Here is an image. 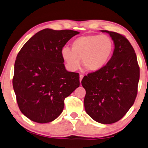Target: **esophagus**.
I'll use <instances>...</instances> for the list:
<instances>
[{
    "instance_id": "34e87169",
    "label": "esophagus",
    "mask_w": 148,
    "mask_h": 148,
    "mask_svg": "<svg viewBox=\"0 0 148 148\" xmlns=\"http://www.w3.org/2000/svg\"><path fill=\"white\" fill-rule=\"evenodd\" d=\"M83 77H84V76L82 75V74H80V82H81L82 79V78H83Z\"/></svg>"
}]
</instances>
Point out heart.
I'll return each mask as SVG.
<instances>
[{
  "instance_id": "1",
  "label": "heart",
  "mask_w": 148,
  "mask_h": 148,
  "mask_svg": "<svg viewBox=\"0 0 148 148\" xmlns=\"http://www.w3.org/2000/svg\"><path fill=\"white\" fill-rule=\"evenodd\" d=\"M113 49V40L108 35L88 34L74 39L71 44V49L63 48L61 56L71 70L79 68L82 60L86 70L96 72L106 66Z\"/></svg>"
}]
</instances>
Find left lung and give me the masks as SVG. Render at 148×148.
<instances>
[{
  "label": "left lung",
  "instance_id": "8db88e82",
  "mask_svg": "<svg viewBox=\"0 0 148 148\" xmlns=\"http://www.w3.org/2000/svg\"><path fill=\"white\" fill-rule=\"evenodd\" d=\"M110 34L114 43L112 58L103 68L84 76L82 85L86 90L85 111L101 124L119 121L133 105L137 94L139 67L133 47L123 35Z\"/></svg>",
  "mask_w": 148,
  "mask_h": 148
}]
</instances>
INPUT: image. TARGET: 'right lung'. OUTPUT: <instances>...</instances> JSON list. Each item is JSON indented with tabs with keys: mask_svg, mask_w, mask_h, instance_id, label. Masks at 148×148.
I'll return each mask as SVG.
<instances>
[{
	"mask_svg": "<svg viewBox=\"0 0 148 148\" xmlns=\"http://www.w3.org/2000/svg\"><path fill=\"white\" fill-rule=\"evenodd\" d=\"M77 31L46 28L17 54L13 86L20 111L31 121L50 123L62 114L64 99L80 86L79 74L66 70L61 51Z\"/></svg>",
	"mask_w": 148,
	"mask_h": 148,
	"instance_id": "1",
	"label": "right lung"
}]
</instances>
